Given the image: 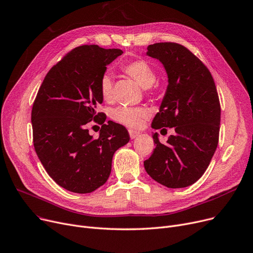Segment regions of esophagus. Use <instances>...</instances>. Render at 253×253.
<instances>
[{
    "instance_id": "obj_1",
    "label": "esophagus",
    "mask_w": 253,
    "mask_h": 253,
    "mask_svg": "<svg viewBox=\"0 0 253 253\" xmlns=\"http://www.w3.org/2000/svg\"><path fill=\"white\" fill-rule=\"evenodd\" d=\"M129 135H130L131 139H134V138H136V137H138L140 135V132L134 131V130H129Z\"/></svg>"
}]
</instances>
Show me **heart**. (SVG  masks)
I'll list each match as a JSON object with an SVG mask.
<instances>
[{"mask_svg":"<svg viewBox=\"0 0 253 253\" xmlns=\"http://www.w3.org/2000/svg\"><path fill=\"white\" fill-rule=\"evenodd\" d=\"M122 70L135 80L139 85L144 88H150L157 79V74L148 62L145 60H135L122 65ZM113 87V78L111 74L105 73L100 79V93L105 99L111 98ZM147 116V111L143 108H128L120 107L114 112V119L127 127H138L143 118Z\"/></svg>","mask_w":253,"mask_h":253,"instance_id":"heart-1","label":"heart"}]
</instances>
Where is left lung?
Masks as SVG:
<instances>
[{"instance_id": "obj_1", "label": "left lung", "mask_w": 253, "mask_h": 253, "mask_svg": "<svg viewBox=\"0 0 253 253\" xmlns=\"http://www.w3.org/2000/svg\"><path fill=\"white\" fill-rule=\"evenodd\" d=\"M146 56L159 60L168 76L151 128L174 127L175 134L166 144L153 134L156 148L144 161L145 171L168 188L187 187L204 175L217 146L221 107L214 81L204 63L179 43L149 44Z\"/></svg>"}]
</instances>
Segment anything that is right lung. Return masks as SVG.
Listing matches in <instances>:
<instances>
[{
  "instance_id": "add662e5",
  "label": "right lung",
  "mask_w": 253,
  "mask_h": 253,
  "mask_svg": "<svg viewBox=\"0 0 253 253\" xmlns=\"http://www.w3.org/2000/svg\"><path fill=\"white\" fill-rule=\"evenodd\" d=\"M122 54L96 44L75 47L48 71L33 103L37 155L49 177L71 192L90 193L104 185L115 151L129 142L124 126L106 124L105 114L96 112L104 99L100 79ZM91 120L102 124L97 140L85 127Z\"/></svg>"
}]
</instances>
